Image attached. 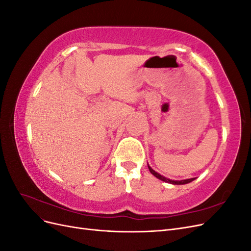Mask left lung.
I'll use <instances>...</instances> for the list:
<instances>
[{
  "label": "left lung",
  "instance_id": "1",
  "mask_svg": "<svg viewBox=\"0 0 251 251\" xmlns=\"http://www.w3.org/2000/svg\"><path fill=\"white\" fill-rule=\"evenodd\" d=\"M148 166H149L150 172H151V174H153L156 178H158L159 180H161V181H163V182H166V183H171V184H174V185H183V184H187V183H189V182H192V181L195 180V178L185 179V180H172V179L166 178V177L162 176V175H160L159 173L155 172L153 169L151 168V166H150L149 164H148Z\"/></svg>",
  "mask_w": 251,
  "mask_h": 251
}]
</instances>
